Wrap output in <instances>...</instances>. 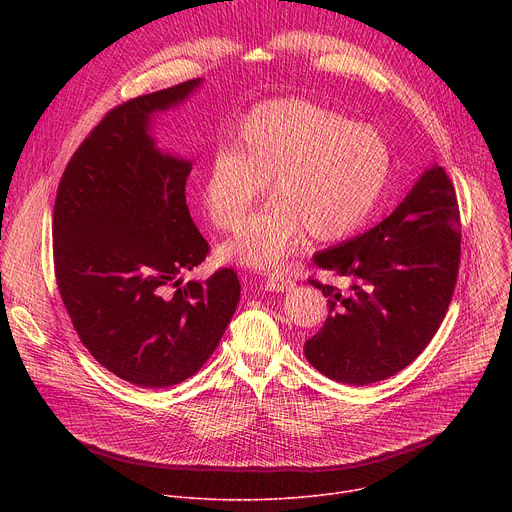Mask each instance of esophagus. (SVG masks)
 Here are the masks:
<instances>
[{"label":"esophagus","mask_w":512,"mask_h":512,"mask_svg":"<svg viewBox=\"0 0 512 512\" xmlns=\"http://www.w3.org/2000/svg\"><path fill=\"white\" fill-rule=\"evenodd\" d=\"M294 287H296V281L291 279L289 275L281 273V271H275V273L267 275V289L269 291H289Z\"/></svg>","instance_id":"34e87169"}]
</instances>
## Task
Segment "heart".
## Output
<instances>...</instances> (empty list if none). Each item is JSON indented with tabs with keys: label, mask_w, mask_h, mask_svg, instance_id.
I'll return each mask as SVG.
<instances>
[{
	"label": "heart",
	"mask_w": 512,
	"mask_h": 512,
	"mask_svg": "<svg viewBox=\"0 0 512 512\" xmlns=\"http://www.w3.org/2000/svg\"><path fill=\"white\" fill-rule=\"evenodd\" d=\"M387 139L371 125L306 101H269L251 111L231 148L216 152L200 180L210 225L233 229L265 185L274 202L237 226L218 255L269 269L304 235L332 243L350 237L377 210L391 180Z\"/></svg>",
	"instance_id": "obj_1"
}]
</instances>
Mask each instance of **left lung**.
I'll return each mask as SVG.
<instances>
[{"label":"left lung","mask_w":512,"mask_h":512,"mask_svg":"<svg viewBox=\"0 0 512 512\" xmlns=\"http://www.w3.org/2000/svg\"><path fill=\"white\" fill-rule=\"evenodd\" d=\"M460 208L442 166L427 170L391 216L360 237L314 255L350 277L348 294L318 279L328 318L304 354L328 379L362 387L411 364L440 328L458 281Z\"/></svg>","instance_id":"8db88e82"}]
</instances>
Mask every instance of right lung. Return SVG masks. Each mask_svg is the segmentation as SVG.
Segmentation results:
<instances>
[{"instance_id": "1", "label": "right lung", "mask_w": 512, "mask_h": 512, "mask_svg": "<svg viewBox=\"0 0 512 512\" xmlns=\"http://www.w3.org/2000/svg\"><path fill=\"white\" fill-rule=\"evenodd\" d=\"M198 85L113 107L72 154L54 200V275L72 326L109 373L143 389L196 375L241 298L231 267L182 285L210 251L186 204L192 164L148 135L152 113Z\"/></svg>"}]
</instances>
